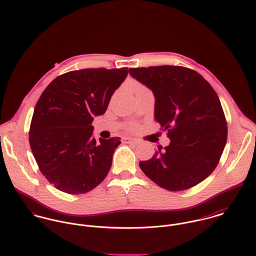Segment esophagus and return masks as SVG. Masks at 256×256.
<instances>
[{
	"label": "esophagus",
	"instance_id": "1",
	"mask_svg": "<svg viewBox=\"0 0 256 256\" xmlns=\"http://www.w3.org/2000/svg\"><path fill=\"white\" fill-rule=\"evenodd\" d=\"M123 143L125 144H134V145H137L138 144V141L136 139H133V138H130V137H124L123 138Z\"/></svg>",
	"mask_w": 256,
	"mask_h": 256
}]
</instances>
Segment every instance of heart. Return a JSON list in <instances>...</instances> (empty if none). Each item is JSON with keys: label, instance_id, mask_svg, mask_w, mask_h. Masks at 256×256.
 <instances>
[{"label": "heart", "instance_id": "b5f03b06", "mask_svg": "<svg viewBox=\"0 0 256 256\" xmlns=\"http://www.w3.org/2000/svg\"><path fill=\"white\" fill-rule=\"evenodd\" d=\"M134 88L136 90V92H139V90H145V88H144L143 86H141L140 84H137V82L134 84Z\"/></svg>", "mask_w": 256, "mask_h": 256}]
</instances>
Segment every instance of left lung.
<instances>
[{"mask_svg":"<svg viewBox=\"0 0 256 256\" xmlns=\"http://www.w3.org/2000/svg\"><path fill=\"white\" fill-rule=\"evenodd\" d=\"M130 74L154 96V120L170 143L140 162L158 186L182 191L207 178L226 143L228 128L219 96L200 74L180 66L133 68Z\"/></svg>","mask_w":256,"mask_h":256,"instance_id":"1","label":"left lung"}]
</instances>
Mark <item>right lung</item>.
<instances>
[{
    "mask_svg": "<svg viewBox=\"0 0 256 256\" xmlns=\"http://www.w3.org/2000/svg\"><path fill=\"white\" fill-rule=\"evenodd\" d=\"M128 68L84 69L61 74L37 102L30 144L46 180L58 190L80 194L108 176L120 138H94V117L102 115Z\"/></svg>",
    "mask_w": 256,
    "mask_h": 256,
    "instance_id": "add662e5",
    "label": "right lung"
}]
</instances>
